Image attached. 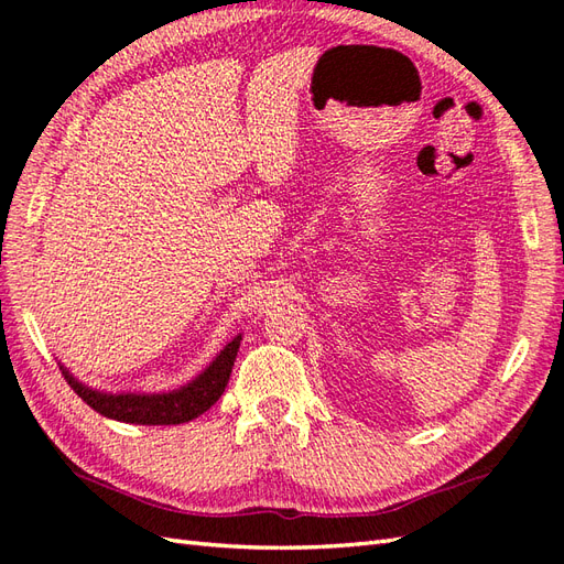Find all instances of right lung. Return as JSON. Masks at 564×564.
<instances>
[{
    "label": "right lung",
    "instance_id": "right-lung-1",
    "mask_svg": "<svg viewBox=\"0 0 564 564\" xmlns=\"http://www.w3.org/2000/svg\"><path fill=\"white\" fill-rule=\"evenodd\" d=\"M240 340L242 338L236 336L219 355L214 357V362L202 371L199 377L166 393H102L76 381L64 367H62V373L80 400L88 402L95 412L109 416V420L126 422V424H144V426L185 424L195 420V416H199L202 412H207L226 391V383L230 379V371H234Z\"/></svg>",
    "mask_w": 564,
    "mask_h": 564
}]
</instances>
